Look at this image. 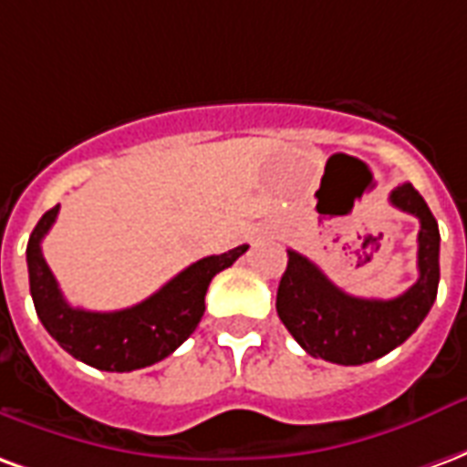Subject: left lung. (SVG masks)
<instances>
[{"label": "left lung", "mask_w": 467, "mask_h": 467, "mask_svg": "<svg viewBox=\"0 0 467 467\" xmlns=\"http://www.w3.org/2000/svg\"><path fill=\"white\" fill-rule=\"evenodd\" d=\"M390 203L420 221L418 281L390 301L346 294L313 261L288 251V266L275 294V311L298 346L313 358L338 366L370 363L408 341L431 311L441 281L438 221L413 183L393 189Z\"/></svg>", "instance_id": "1"}]
</instances>
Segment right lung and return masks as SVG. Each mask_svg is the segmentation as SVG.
I'll return each instance as SVG.
<instances>
[{
    "mask_svg": "<svg viewBox=\"0 0 467 467\" xmlns=\"http://www.w3.org/2000/svg\"><path fill=\"white\" fill-rule=\"evenodd\" d=\"M59 206L44 213L34 226L26 244L29 266V291L34 308L44 328L69 356L91 368L109 373L154 366L171 356L199 326L206 311V291L213 275L229 268L248 246H236L221 254L206 256L183 268L171 281L161 285L154 296L124 311H84L67 304L52 268L42 254V238L57 221Z\"/></svg>",
    "mask_w": 467,
    "mask_h": 467,
    "instance_id": "right-lung-1",
    "label": "right lung"
}]
</instances>
